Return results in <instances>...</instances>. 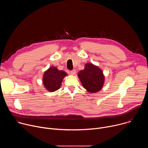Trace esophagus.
<instances>
[{"instance_id": "34e87169", "label": "esophagus", "mask_w": 148, "mask_h": 148, "mask_svg": "<svg viewBox=\"0 0 148 148\" xmlns=\"http://www.w3.org/2000/svg\"><path fill=\"white\" fill-rule=\"evenodd\" d=\"M70 74H71L72 75H74L76 74V70H73L71 71Z\"/></svg>"}]
</instances>
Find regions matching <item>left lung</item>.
Wrapping results in <instances>:
<instances>
[{"label":"left lung","instance_id":"obj_1","mask_svg":"<svg viewBox=\"0 0 148 148\" xmlns=\"http://www.w3.org/2000/svg\"><path fill=\"white\" fill-rule=\"evenodd\" d=\"M82 87L90 93H96L103 87L105 76L103 71L98 66L88 62L85 64L84 69L78 73Z\"/></svg>","mask_w":148,"mask_h":148}]
</instances>
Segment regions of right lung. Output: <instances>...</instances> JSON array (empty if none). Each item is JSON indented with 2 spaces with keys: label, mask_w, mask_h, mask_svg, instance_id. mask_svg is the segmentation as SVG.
Segmentation results:
<instances>
[{
  "label": "right lung",
  "mask_w": 148,
  "mask_h": 148,
  "mask_svg": "<svg viewBox=\"0 0 148 148\" xmlns=\"http://www.w3.org/2000/svg\"><path fill=\"white\" fill-rule=\"evenodd\" d=\"M67 75L65 71L59 70L56 67L53 66L44 73L42 81L48 91L54 92L60 88L63 79Z\"/></svg>",
  "instance_id": "obj_1"
}]
</instances>
